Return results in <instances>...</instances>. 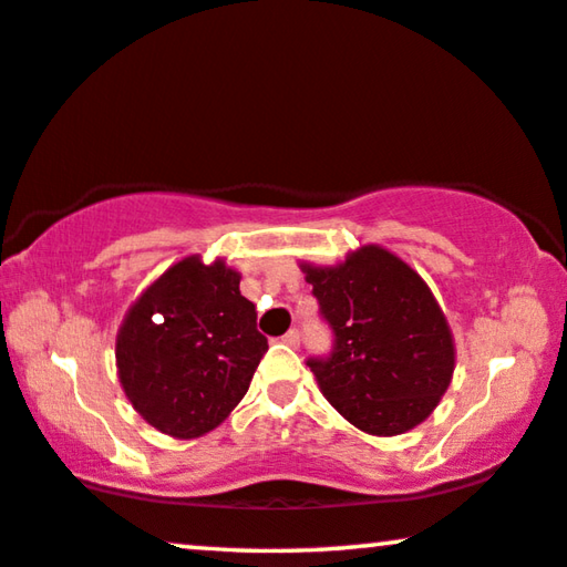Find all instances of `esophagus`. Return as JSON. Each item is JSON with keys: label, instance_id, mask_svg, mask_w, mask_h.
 <instances>
[{"label": "esophagus", "instance_id": "obj_1", "mask_svg": "<svg viewBox=\"0 0 567 567\" xmlns=\"http://www.w3.org/2000/svg\"><path fill=\"white\" fill-rule=\"evenodd\" d=\"M286 344H291V348H299V342H301V334H299V330H289L281 338Z\"/></svg>", "mask_w": 567, "mask_h": 567}]
</instances>
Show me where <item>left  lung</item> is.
<instances>
[{"instance_id": "left-lung-1", "label": "left lung", "mask_w": 567, "mask_h": 567, "mask_svg": "<svg viewBox=\"0 0 567 567\" xmlns=\"http://www.w3.org/2000/svg\"><path fill=\"white\" fill-rule=\"evenodd\" d=\"M303 274L332 332V350L307 358L327 401L379 437L424 422L453 379L455 348L422 278L375 245Z\"/></svg>"}]
</instances>
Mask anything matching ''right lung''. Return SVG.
I'll use <instances>...</instances> for the list:
<instances>
[{
	"label": "right lung",
	"mask_w": 567,
	"mask_h": 567,
	"mask_svg": "<svg viewBox=\"0 0 567 567\" xmlns=\"http://www.w3.org/2000/svg\"><path fill=\"white\" fill-rule=\"evenodd\" d=\"M240 276L192 256L171 266L133 303L117 334L127 399L155 430L199 437L240 404L268 340Z\"/></svg>",
	"instance_id": "obj_1"
}]
</instances>
